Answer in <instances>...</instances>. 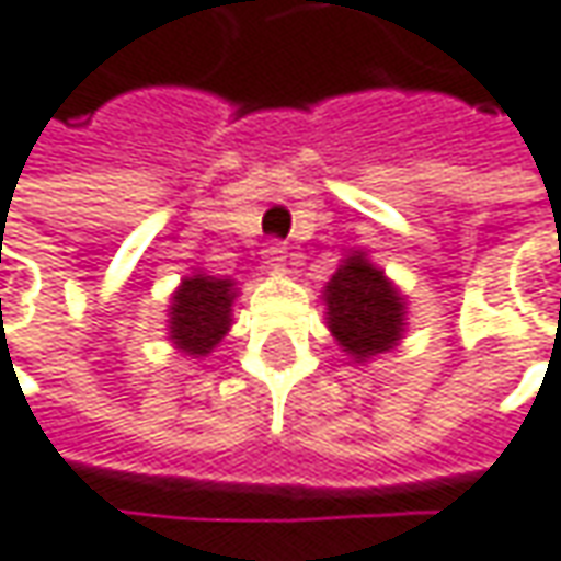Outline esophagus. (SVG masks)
Masks as SVG:
<instances>
[{"label":"esophagus","instance_id":"34e87169","mask_svg":"<svg viewBox=\"0 0 561 561\" xmlns=\"http://www.w3.org/2000/svg\"><path fill=\"white\" fill-rule=\"evenodd\" d=\"M285 260H288V247L279 243V240H270L266 247H263V263L270 266V270H282L285 266Z\"/></svg>","mask_w":561,"mask_h":561}]
</instances>
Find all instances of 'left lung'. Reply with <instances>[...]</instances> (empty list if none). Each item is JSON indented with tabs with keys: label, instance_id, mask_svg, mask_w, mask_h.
Here are the masks:
<instances>
[{
	"label": "left lung",
	"instance_id": "8db88e82",
	"mask_svg": "<svg viewBox=\"0 0 561 561\" xmlns=\"http://www.w3.org/2000/svg\"><path fill=\"white\" fill-rule=\"evenodd\" d=\"M328 328L356 363L398 346L404 333V298L366 253H353L324 285Z\"/></svg>",
	"mask_w": 561,
	"mask_h": 561
}]
</instances>
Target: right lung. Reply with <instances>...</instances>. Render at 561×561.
<instances>
[{
	"mask_svg": "<svg viewBox=\"0 0 561 561\" xmlns=\"http://www.w3.org/2000/svg\"><path fill=\"white\" fill-rule=\"evenodd\" d=\"M237 298L233 279L185 276L170 301V340L185 356H208L230 331V305Z\"/></svg>",
	"mask_w": 561,
	"mask_h": 561,
	"instance_id": "1",
	"label": "right lung"
}]
</instances>
